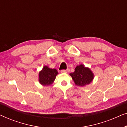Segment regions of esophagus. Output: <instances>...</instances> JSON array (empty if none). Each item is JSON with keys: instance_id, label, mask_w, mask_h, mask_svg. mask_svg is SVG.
<instances>
[{"instance_id": "34e87169", "label": "esophagus", "mask_w": 127, "mask_h": 127, "mask_svg": "<svg viewBox=\"0 0 127 127\" xmlns=\"http://www.w3.org/2000/svg\"><path fill=\"white\" fill-rule=\"evenodd\" d=\"M61 72L64 73H67V72H68V70H64H64H61Z\"/></svg>"}]
</instances>
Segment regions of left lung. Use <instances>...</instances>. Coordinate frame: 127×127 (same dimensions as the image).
<instances>
[{
    "instance_id": "left-lung-1",
    "label": "left lung",
    "mask_w": 127,
    "mask_h": 127,
    "mask_svg": "<svg viewBox=\"0 0 127 127\" xmlns=\"http://www.w3.org/2000/svg\"><path fill=\"white\" fill-rule=\"evenodd\" d=\"M70 75L75 84L79 86H84L90 84L94 79L93 72L83 65L77 66L74 72L70 73Z\"/></svg>"
}]
</instances>
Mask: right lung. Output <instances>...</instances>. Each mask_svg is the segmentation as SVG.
<instances>
[{
    "instance_id": "1",
    "label": "right lung",
    "mask_w": 127,
    "mask_h": 127,
    "mask_svg": "<svg viewBox=\"0 0 127 127\" xmlns=\"http://www.w3.org/2000/svg\"><path fill=\"white\" fill-rule=\"evenodd\" d=\"M58 74V73L55 69H50L45 66L39 73V82L43 86H49L53 83Z\"/></svg>"
}]
</instances>
